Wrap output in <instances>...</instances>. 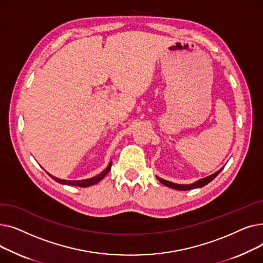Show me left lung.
<instances>
[{
	"instance_id": "8db88e82",
	"label": "left lung",
	"mask_w": 263,
	"mask_h": 263,
	"mask_svg": "<svg viewBox=\"0 0 263 263\" xmlns=\"http://www.w3.org/2000/svg\"><path fill=\"white\" fill-rule=\"evenodd\" d=\"M222 170H223V168H222ZM222 170H219L218 172H216L215 174H213V175H211V176H209V177L200 179V180H198L197 182L192 183V184H177V183H173V182L164 180V179H162V178H159V177H157V178H158V180H159L162 184L166 185V186H168V187H172V189H175V190H180V191H189V190H192V189L202 187V186H204L205 184H208L209 182H211V181L213 180V179L220 173V171H222Z\"/></svg>"
}]
</instances>
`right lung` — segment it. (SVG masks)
<instances>
[{
    "label": "right lung",
    "mask_w": 263,
    "mask_h": 263,
    "mask_svg": "<svg viewBox=\"0 0 263 263\" xmlns=\"http://www.w3.org/2000/svg\"><path fill=\"white\" fill-rule=\"evenodd\" d=\"M110 167H112V162L109 163L108 166L101 173L99 174L98 176L96 177H92L90 179H85V180H77V181H71V180H63V179H59L57 177H53L50 175L55 181L59 182V183H62V184H67V185H76V186H81V187H86V186H90V185H93L96 183H98L100 180H102V179L107 175V173L110 171Z\"/></svg>",
    "instance_id": "obj_1"
}]
</instances>
